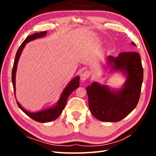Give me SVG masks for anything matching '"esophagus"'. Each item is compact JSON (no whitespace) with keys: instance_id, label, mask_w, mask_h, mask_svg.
Segmentation results:
<instances>
[{"instance_id":"34e87169","label":"esophagus","mask_w":156,"mask_h":156,"mask_svg":"<svg viewBox=\"0 0 156 156\" xmlns=\"http://www.w3.org/2000/svg\"><path fill=\"white\" fill-rule=\"evenodd\" d=\"M89 72L88 71H84L82 74L80 75V78L82 81H84L89 77Z\"/></svg>"}]
</instances>
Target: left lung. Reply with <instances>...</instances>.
Instances as JSON below:
<instances>
[{
	"label": "left lung",
	"instance_id": "1",
	"mask_svg": "<svg viewBox=\"0 0 156 156\" xmlns=\"http://www.w3.org/2000/svg\"><path fill=\"white\" fill-rule=\"evenodd\" d=\"M132 45L136 46L134 42ZM107 64L111 71L126 76L121 88H111L106 84L92 82L87 88L88 106L95 118L104 122H117L134 110L140 100L144 70L140 54L122 52L117 57L108 55Z\"/></svg>",
	"mask_w": 156,
	"mask_h": 156
}]
</instances>
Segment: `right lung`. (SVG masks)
Masks as SVG:
<instances>
[{"label":"right lung","instance_id":"obj_1","mask_svg":"<svg viewBox=\"0 0 156 156\" xmlns=\"http://www.w3.org/2000/svg\"><path fill=\"white\" fill-rule=\"evenodd\" d=\"M47 33H48L47 31H41L39 33H35V34L28 36V37L25 39L24 41L22 43V44L20 45L17 51H16L15 59L14 61V64H13L12 71V82L13 89H14L15 97V92H16V87H15L16 72V68H17L19 59L20 58V55L21 54L23 49L25 47L26 44H27V43H29L31 41L35 40L36 39L45 37ZM79 86H80V77H79V76H76L75 78H73L72 80L67 84V86H66L65 88L64 89V90L62 91L58 101L56 102L54 106H52V107H50L49 108H48L46 109H44V110L41 111L29 112L23 108L16 99V103H17L18 107L21 109L22 111L24 112L27 115H28L29 117H31L32 119H34V121L40 122H48L55 120V119L61 115L62 111L64 110V108L66 107L68 97L70 95L72 92L75 90V89L79 87Z\"/></svg>","mask_w":156,"mask_h":156}]
</instances>
